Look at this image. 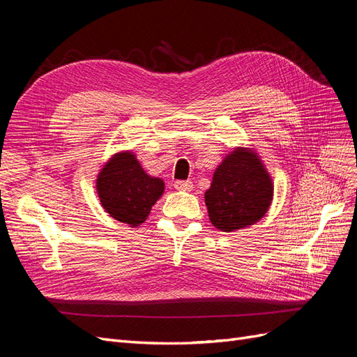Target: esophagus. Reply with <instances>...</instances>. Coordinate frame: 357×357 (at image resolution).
<instances>
[{"label":"esophagus","mask_w":357,"mask_h":357,"mask_svg":"<svg viewBox=\"0 0 357 357\" xmlns=\"http://www.w3.org/2000/svg\"><path fill=\"white\" fill-rule=\"evenodd\" d=\"M174 188L177 190L190 192L193 189V183L190 180H177V181H174Z\"/></svg>","instance_id":"34e87169"}]
</instances>
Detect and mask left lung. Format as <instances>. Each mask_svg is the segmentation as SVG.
Wrapping results in <instances>:
<instances>
[{
    "label": "left lung",
    "instance_id": "1",
    "mask_svg": "<svg viewBox=\"0 0 357 357\" xmlns=\"http://www.w3.org/2000/svg\"><path fill=\"white\" fill-rule=\"evenodd\" d=\"M274 186L256 153L234 150L214 171L205 192L208 218L215 228L232 232L261 220L273 201Z\"/></svg>",
    "mask_w": 357,
    "mask_h": 357
}]
</instances>
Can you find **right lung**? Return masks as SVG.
I'll list each match as a JSON object with an SVG mask.
<instances>
[{
  "mask_svg": "<svg viewBox=\"0 0 357 357\" xmlns=\"http://www.w3.org/2000/svg\"><path fill=\"white\" fill-rule=\"evenodd\" d=\"M104 210L116 220L138 226L164 193V181L147 176L131 152L114 155L96 178Z\"/></svg>",
  "mask_w": 357,
  "mask_h": 357,
  "instance_id": "obj_1",
  "label": "right lung"
}]
</instances>
